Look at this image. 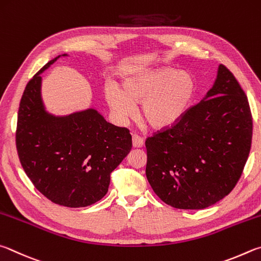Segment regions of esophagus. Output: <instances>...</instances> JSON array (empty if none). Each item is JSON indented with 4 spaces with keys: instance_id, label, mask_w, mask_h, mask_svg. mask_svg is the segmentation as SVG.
Returning <instances> with one entry per match:
<instances>
[{
    "instance_id": "obj_1",
    "label": "esophagus",
    "mask_w": 261,
    "mask_h": 261,
    "mask_svg": "<svg viewBox=\"0 0 261 261\" xmlns=\"http://www.w3.org/2000/svg\"><path fill=\"white\" fill-rule=\"evenodd\" d=\"M132 140H133V147L134 148L143 147V139L141 138V136L133 134V136H132Z\"/></svg>"
}]
</instances>
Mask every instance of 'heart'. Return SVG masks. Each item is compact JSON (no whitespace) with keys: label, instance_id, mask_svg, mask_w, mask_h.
I'll return each mask as SVG.
<instances>
[{"label":"heart","instance_id":"heart-1","mask_svg":"<svg viewBox=\"0 0 261 261\" xmlns=\"http://www.w3.org/2000/svg\"><path fill=\"white\" fill-rule=\"evenodd\" d=\"M196 94V82L184 71L164 67L126 79L122 88L114 82L105 85L104 95L114 118L126 122L141 114L154 128L173 126L188 111Z\"/></svg>","mask_w":261,"mask_h":261}]
</instances>
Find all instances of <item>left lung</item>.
I'll return each mask as SVG.
<instances>
[{
  "mask_svg": "<svg viewBox=\"0 0 261 261\" xmlns=\"http://www.w3.org/2000/svg\"><path fill=\"white\" fill-rule=\"evenodd\" d=\"M252 141L249 100L225 65L205 98L179 121L145 140V174L164 203L181 210L211 206L234 189Z\"/></svg>",
  "mask_w": 261,
  "mask_h": 261,
  "instance_id": "8db88e82",
  "label": "left lung"
}]
</instances>
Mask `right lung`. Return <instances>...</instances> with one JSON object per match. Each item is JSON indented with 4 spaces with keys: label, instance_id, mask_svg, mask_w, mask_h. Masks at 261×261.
<instances>
[{
    "label": "right lung",
    "instance_id": "1",
    "mask_svg": "<svg viewBox=\"0 0 261 261\" xmlns=\"http://www.w3.org/2000/svg\"><path fill=\"white\" fill-rule=\"evenodd\" d=\"M59 57L45 64L25 87L16 147L26 175L41 194L55 204L85 207L107 195L110 175L130 151L132 135L94 109L66 117L45 111L40 74Z\"/></svg>",
    "mask_w": 261,
    "mask_h": 261
}]
</instances>
